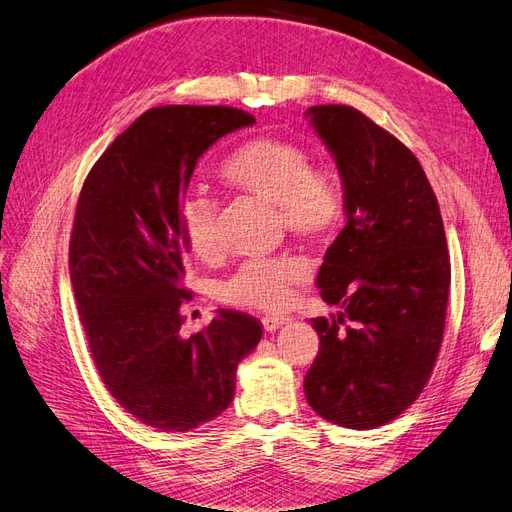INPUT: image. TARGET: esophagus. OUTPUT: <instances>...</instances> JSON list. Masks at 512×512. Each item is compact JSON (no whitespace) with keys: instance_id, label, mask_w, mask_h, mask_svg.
<instances>
[{"instance_id":"obj_1","label":"esophagus","mask_w":512,"mask_h":512,"mask_svg":"<svg viewBox=\"0 0 512 512\" xmlns=\"http://www.w3.org/2000/svg\"><path fill=\"white\" fill-rule=\"evenodd\" d=\"M286 322H288V318H284V316H265L262 318V327H265L267 333H273L280 327H284Z\"/></svg>"}]
</instances>
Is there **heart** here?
<instances>
[{"mask_svg": "<svg viewBox=\"0 0 512 512\" xmlns=\"http://www.w3.org/2000/svg\"><path fill=\"white\" fill-rule=\"evenodd\" d=\"M224 177L280 207L282 222L299 237L329 235L344 215V190L331 168H316L303 145L280 136H258L224 164ZM218 200L207 185L194 183L179 200V224L192 252L209 258L220 250ZM301 256L250 258L220 284L224 303L277 312L307 282Z\"/></svg>", "mask_w": 512, "mask_h": 512, "instance_id": "1", "label": "heart"}]
</instances>
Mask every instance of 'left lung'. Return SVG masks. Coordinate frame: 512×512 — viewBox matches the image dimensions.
Returning a JSON list of instances; mask_svg holds the SVG:
<instances>
[{
    "mask_svg": "<svg viewBox=\"0 0 512 512\" xmlns=\"http://www.w3.org/2000/svg\"><path fill=\"white\" fill-rule=\"evenodd\" d=\"M344 185L346 226L316 286L342 312L314 318L320 350L305 397L348 429L391 423L421 395L442 346L451 260L425 170L397 138L346 104L307 108Z\"/></svg>",
    "mask_w": 512,
    "mask_h": 512,
    "instance_id": "1",
    "label": "left lung"
}]
</instances>
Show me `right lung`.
I'll return each mask as SVG.
<instances>
[{"label":"right lung","mask_w":512,"mask_h":512,"mask_svg":"<svg viewBox=\"0 0 512 512\" xmlns=\"http://www.w3.org/2000/svg\"><path fill=\"white\" fill-rule=\"evenodd\" d=\"M254 117L232 106H156L108 145L89 170L70 237V280L98 374L121 408L160 431H190L235 397L243 356L262 324L218 309L181 335L179 200L198 158Z\"/></svg>","instance_id":"right-lung-1"}]
</instances>
